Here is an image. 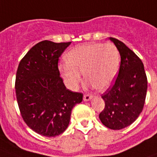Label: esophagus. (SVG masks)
Wrapping results in <instances>:
<instances>
[{
	"instance_id": "obj_1",
	"label": "esophagus",
	"mask_w": 157,
	"mask_h": 157,
	"mask_svg": "<svg viewBox=\"0 0 157 157\" xmlns=\"http://www.w3.org/2000/svg\"><path fill=\"white\" fill-rule=\"evenodd\" d=\"M92 98V94H89V93H86V94H84V96H83V100H84L85 101H90Z\"/></svg>"
}]
</instances>
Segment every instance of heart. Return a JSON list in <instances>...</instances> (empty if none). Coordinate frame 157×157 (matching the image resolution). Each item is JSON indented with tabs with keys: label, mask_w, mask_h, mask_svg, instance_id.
<instances>
[{
	"label": "heart",
	"mask_w": 157,
	"mask_h": 157,
	"mask_svg": "<svg viewBox=\"0 0 157 157\" xmlns=\"http://www.w3.org/2000/svg\"><path fill=\"white\" fill-rule=\"evenodd\" d=\"M66 61L59 65V71L71 88L85 79L98 90L107 89L114 82L120 67V53L112 43H92L73 48Z\"/></svg>",
	"instance_id": "1"
}]
</instances>
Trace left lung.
Returning <instances> with one entry per match:
<instances>
[{
	"label": "left lung",
	"instance_id": "left-lung-1",
	"mask_svg": "<svg viewBox=\"0 0 157 157\" xmlns=\"http://www.w3.org/2000/svg\"><path fill=\"white\" fill-rule=\"evenodd\" d=\"M120 55L118 77L103 93L105 108L99 118L105 127L119 130L132 124L144 106L147 78L140 58L120 40L110 37Z\"/></svg>",
	"mask_w": 157,
	"mask_h": 157
}]
</instances>
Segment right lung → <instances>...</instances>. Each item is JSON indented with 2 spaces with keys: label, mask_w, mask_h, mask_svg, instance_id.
Wrapping results in <instances>:
<instances>
[{
  "label": "right lung",
  "mask_w": 157,
  "mask_h": 157,
  "mask_svg": "<svg viewBox=\"0 0 157 157\" xmlns=\"http://www.w3.org/2000/svg\"><path fill=\"white\" fill-rule=\"evenodd\" d=\"M70 43L38 42L17 70L15 92L22 118L31 129L48 138L67 128L73 107L82 101V93L67 89L59 76V57Z\"/></svg>",
  "instance_id": "obj_1"
}]
</instances>
